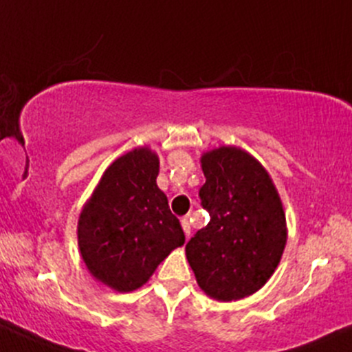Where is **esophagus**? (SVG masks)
I'll list each match as a JSON object with an SVG mask.
<instances>
[{
  "instance_id": "esophagus-1",
  "label": "esophagus",
  "mask_w": 352,
  "mask_h": 352,
  "mask_svg": "<svg viewBox=\"0 0 352 352\" xmlns=\"http://www.w3.org/2000/svg\"><path fill=\"white\" fill-rule=\"evenodd\" d=\"M180 223H182V229L185 232V237L188 239V235H190V220H188V217H182V220H180Z\"/></svg>"
}]
</instances>
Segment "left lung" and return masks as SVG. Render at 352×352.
Wrapping results in <instances>:
<instances>
[{
	"label": "left lung",
	"instance_id": "1",
	"mask_svg": "<svg viewBox=\"0 0 352 352\" xmlns=\"http://www.w3.org/2000/svg\"><path fill=\"white\" fill-rule=\"evenodd\" d=\"M202 207L210 222L185 245L197 284L222 302L258 291L283 257L287 229L267 170L239 146L204 153Z\"/></svg>",
	"mask_w": 352,
	"mask_h": 352
}]
</instances>
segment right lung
Returning a JSON list of instances; mask_svg holds the SVG:
<instances>
[{"label":"right lung","mask_w":352,"mask_h":352,"mask_svg":"<svg viewBox=\"0 0 352 352\" xmlns=\"http://www.w3.org/2000/svg\"><path fill=\"white\" fill-rule=\"evenodd\" d=\"M148 146L125 153L103 173L78 219V247L91 276L118 292L142 287L185 235L158 188Z\"/></svg>","instance_id":"1"}]
</instances>
